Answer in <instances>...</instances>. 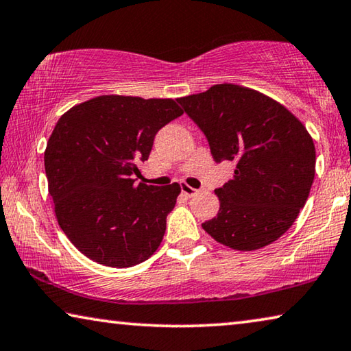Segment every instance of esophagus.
<instances>
[{
	"instance_id": "esophagus-1",
	"label": "esophagus",
	"mask_w": 351,
	"mask_h": 351,
	"mask_svg": "<svg viewBox=\"0 0 351 351\" xmlns=\"http://www.w3.org/2000/svg\"><path fill=\"white\" fill-rule=\"evenodd\" d=\"M181 192L184 193V195H187V197H192L193 193H197L198 191H197V189H193V187H191L189 184H184V182H182V184H181Z\"/></svg>"
}]
</instances>
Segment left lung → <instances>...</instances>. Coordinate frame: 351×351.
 I'll use <instances>...</instances> for the list:
<instances>
[{"label": "left lung", "instance_id": "obj_1", "mask_svg": "<svg viewBox=\"0 0 351 351\" xmlns=\"http://www.w3.org/2000/svg\"><path fill=\"white\" fill-rule=\"evenodd\" d=\"M178 103L204 132L215 162L236 164L232 180L215 189L219 214L203 230L239 252L278 241L314 181L315 147L304 125L275 99L236 84H215Z\"/></svg>", "mask_w": 351, "mask_h": 351}]
</instances>
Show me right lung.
<instances>
[{"mask_svg":"<svg viewBox=\"0 0 351 351\" xmlns=\"http://www.w3.org/2000/svg\"><path fill=\"white\" fill-rule=\"evenodd\" d=\"M182 115L175 99L101 95L60 117L45 149L48 191L59 226L98 264L125 269L162 242L178 182L136 184L156 132Z\"/></svg>","mask_w":351,"mask_h":351,"instance_id":"right-lung-1","label":"right lung"}]
</instances>
